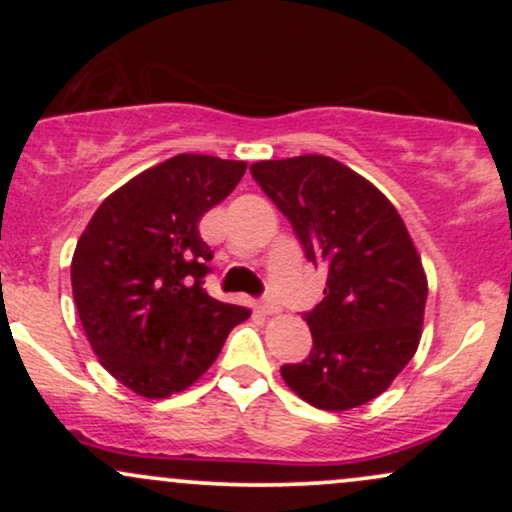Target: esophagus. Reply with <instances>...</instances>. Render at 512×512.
I'll return each instance as SVG.
<instances>
[{
  "label": "esophagus",
  "instance_id": "esophagus-1",
  "mask_svg": "<svg viewBox=\"0 0 512 512\" xmlns=\"http://www.w3.org/2000/svg\"><path fill=\"white\" fill-rule=\"evenodd\" d=\"M257 310H260L262 315H276L279 313V303H274L272 298H264V301H260V305H257Z\"/></svg>",
  "mask_w": 512,
  "mask_h": 512
}]
</instances>
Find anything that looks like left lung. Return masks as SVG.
I'll list each match as a JSON object with an SVG mask.
<instances>
[{
  "mask_svg": "<svg viewBox=\"0 0 512 512\" xmlns=\"http://www.w3.org/2000/svg\"><path fill=\"white\" fill-rule=\"evenodd\" d=\"M252 178L291 221L325 298L305 313L313 349L281 366L298 397L325 411L385 392L416 354L428 284L402 216L373 182L330 156L257 161Z\"/></svg>",
  "mask_w": 512,
  "mask_h": 512,
  "instance_id": "1",
  "label": "left lung"
}]
</instances>
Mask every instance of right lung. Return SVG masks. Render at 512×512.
I'll return each instance as SVG.
<instances>
[{
    "label": "right lung",
    "instance_id": "1",
    "mask_svg": "<svg viewBox=\"0 0 512 512\" xmlns=\"http://www.w3.org/2000/svg\"><path fill=\"white\" fill-rule=\"evenodd\" d=\"M245 168L202 154L168 158L105 197L76 243V313L103 368L137 395L187 390L250 317L204 291L211 248L197 228Z\"/></svg>",
    "mask_w": 512,
    "mask_h": 512
}]
</instances>
